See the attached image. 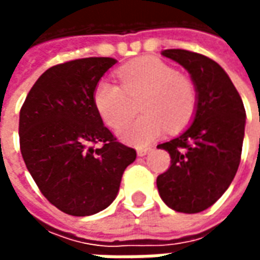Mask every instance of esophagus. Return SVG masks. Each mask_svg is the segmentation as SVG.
<instances>
[{
    "instance_id": "1",
    "label": "esophagus",
    "mask_w": 260,
    "mask_h": 260,
    "mask_svg": "<svg viewBox=\"0 0 260 260\" xmlns=\"http://www.w3.org/2000/svg\"><path fill=\"white\" fill-rule=\"evenodd\" d=\"M150 150H152V147H139V149L136 150V153H138V156H139V157H145Z\"/></svg>"
}]
</instances>
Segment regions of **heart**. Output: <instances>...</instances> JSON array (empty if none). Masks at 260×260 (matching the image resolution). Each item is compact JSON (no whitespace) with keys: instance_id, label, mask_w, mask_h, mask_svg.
Segmentation results:
<instances>
[{"instance_id":"obj_1","label":"heart","mask_w":260,"mask_h":260,"mask_svg":"<svg viewBox=\"0 0 260 260\" xmlns=\"http://www.w3.org/2000/svg\"><path fill=\"white\" fill-rule=\"evenodd\" d=\"M121 87L107 79L99 80L93 90V104L103 121L117 128L128 117V99L141 94L139 111L143 115L128 121L117 132L122 142L146 146L166 128L178 131L193 117L198 104L195 83L186 75L152 57L122 65L117 71Z\"/></svg>"}]
</instances>
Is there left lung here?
<instances>
[{
  "instance_id": "1",
  "label": "left lung",
  "mask_w": 260,
  "mask_h": 260,
  "mask_svg": "<svg viewBox=\"0 0 260 260\" xmlns=\"http://www.w3.org/2000/svg\"><path fill=\"white\" fill-rule=\"evenodd\" d=\"M191 75L198 104L191 125L158 145L170 153V169L157 177L160 198L175 212L199 213L221 198L240 166L245 134V108L220 65L186 50H164Z\"/></svg>"
}]
</instances>
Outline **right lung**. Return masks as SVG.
<instances>
[{
    "label": "right lung",
    "mask_w": 260,
    "mask_h": 260,
    "mask_svg": "<svg viewBox=\"0 0 260 260\" xmlns=\"http://www.w3.org/2000/svg\"><path fill=\"white\" fill-rule=\"evenodd\" d=\"M117 59L90 57L47 69L19 114L22 157L50 203L71 216H91L117 198L136 152L115 141L93 104V90ZM93 143L103 146L94 149Z\"/></svg>",
    "instance_id": "1"
}]
</instances>
